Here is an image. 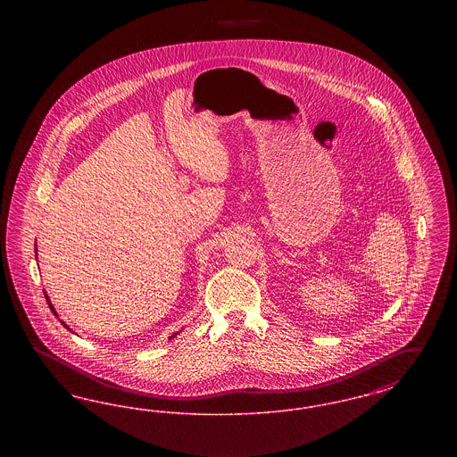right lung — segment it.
I'll return each instance as SVG.
<instances>
[{
	"label": "right lung",
	"mask_w": 457,
	"mask_h": 457,
	"mask_svg": "<svg viewBox=\"0 0 457 457\" xmlns=\"http://www.w3.org/2000/svg\"><path fill=\"white\" fill-rule=\"evenodd\" d=\"M44 296H46V302H47V304H49V308H51V312H53V313H54V315H56V317H58V313H56V310H54V306H53V304H51V302H49V298H47V295H46V293H44ZM62 324H63V326H65L66 328H68V326H66L65 322H62ZM174 336H176V334H174ZM171 337H173V336H171Z\"/></svg>",
	"instance_id": "1"
}]
</instances>
